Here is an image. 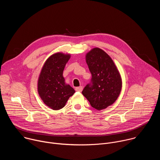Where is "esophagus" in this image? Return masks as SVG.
<instances>
[{
    "label": "esophagus",
    "instance_id": "1",
    "mask_svg": "<svg viewBox=\"0 0 160 160\" xmlns=\"http://www.w3.org/2000/svg\"><path fill=\"white\" fill-rule=\"evenodd\" d=\"M83 90V87L82 86H80V87H77L75 88V90L78 91V92H82Z\"/></svg>",
    "mask_w": 160,
    "mask_h": 160
}]
</instances>
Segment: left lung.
<instances>
[{"instance_id": "8db88e82", "label": "left lung", "mask_w": 160, "mask_h": 160, "mask_svg": "<svg viewBox=\"0 0 160 160\" xmlns=\"http://www.w3.org/2000/svg\"><path fill=\"white\" fill-rule=\"evenodd\" d=\"M86 62L92 78L82 93L92 108L105 109L120 95L122 83L120 75L111 58L99 48L87 54Z\"/></svg>"}]
</instances>
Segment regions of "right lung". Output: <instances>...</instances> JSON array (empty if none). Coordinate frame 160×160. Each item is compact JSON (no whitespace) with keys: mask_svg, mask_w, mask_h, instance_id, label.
Instances as JSON below:
<instances>
[{"mask_svg":"<svg viewBox=\"0 0 160 160\" xmlns=\"http://www.w3.org/2000/svg\"><path fill=\"white\" fill-rule=\"evenodd\" d=\"M70 54L56 53L45 61L38 81V92L43 102L54 110L62 108L68 99L75 92L66 85L62 76Z\"/></svg>","mask_w":160,"mask_h":160,"instance_id":"1","label":"right lung"}]
</instances>
